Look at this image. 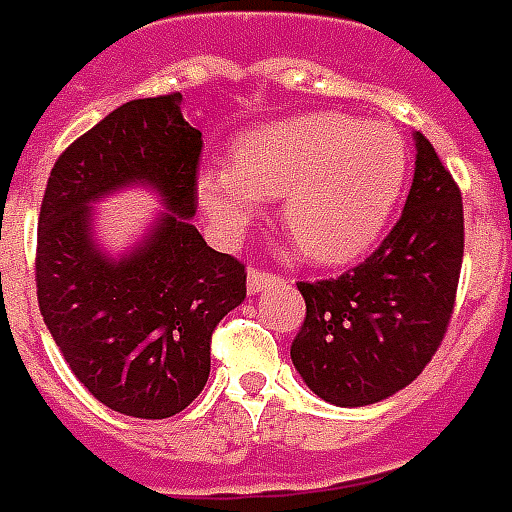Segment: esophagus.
<instances>
[{
    "label": "esophagus",
    "mask_w": 512,
    "mask_h": 512,
    "mask_svg": "<svg viewBox=\"0 0 512 512\" xmlns=\"http://www.w3.org/2000/svg\"><path fill=\"white\" fill-rule=\"evenodd\" d=\"M273 281V273H264V270H256V267H253V270H248V295H259V292L267 289Z\"/></svg>",
    "instance_id": "1"
}]
</instances>
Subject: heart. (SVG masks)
Instances as JSON below:
<instances>
[{
	"label": "heart",
	"instance_id": "obj_1",
	"mask_svg": "<svg viewBox=\"0 0 512 512\" xmlns=\"http://www.w3.org/2000/svg\"><path fill=\"white\" fill-rule=\"evenodd\" d=\"M408 179V148L386 123L303 112L239 134L231 165L195 173V198L217 231L237 237L281 198V226L314 264H344L389 226Z\"/></svg>",
	"mask_w": 512,
	"mask_h": 512
}]
</instances>
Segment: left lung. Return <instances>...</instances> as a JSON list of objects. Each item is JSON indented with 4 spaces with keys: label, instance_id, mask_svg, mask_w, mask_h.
<instances>
[{
    "label": "left lung",
    "instance_id": "left-lung-1",
    "mask_svg": "<svg viewBox=\"0 0 512 512\" xmlns=\"http://www.w3.org/2000/svg\"><path fill=\"white\" fill-rule=\"evenodd\" d=\"M397 226L339 278L297 284L306 320L292 364L317 397L364 408L405 389L436 355L455 308L463 264V201L424 134Z\"/></svg>",
    "mask_w": 512,
    "mask_h": 512
}]
</instances>
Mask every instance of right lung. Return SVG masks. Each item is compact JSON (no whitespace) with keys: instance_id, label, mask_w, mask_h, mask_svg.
I'll use <instances>...</instances> for the list:
<instances>
[{"instance_id":"right-lung-1","label":"right lung","mask_w":512,"mask_h":512,"mask_svg":"<svg viewBox=\"0 0 512 512\" xmlns=\"http://www.w3.org/2000/svg\"><path fill=\"white\" fill-rule=\"evenodd\" d=\"M201 132L181 93L112 110L54 162L38 217V306L79 383L112 411L168 419L209 380L217 322L245 300V264L209 248L195 217ZM126 186L166 209L115 260L98 245L96 200Z\"/></svg>"}]
</instances>
